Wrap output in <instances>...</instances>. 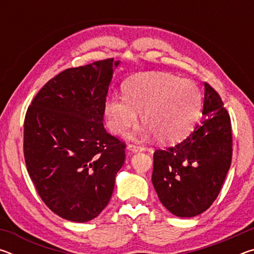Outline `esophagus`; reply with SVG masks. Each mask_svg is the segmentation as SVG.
Listing matches in <instances>:
<instances>
[{"label": "esophagus", "mask_w": 254, "mask_h": 254, "mask_svg": "<svg viewBox=\"0 0 254 254\" xmlns=\"http://www.w3.org/2000/svg\"><path fill=\"white\" fill-rule=\"evenodd\" d=\"M127 149L132 152H137V151H143L144 147H142V145H140V144H136V143H131L127 145Z\"/></svg>", "instance_id": "1"}]
</instances>
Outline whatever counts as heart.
<instances>
[{
	"instance_id": "heart-1",
	"label": "heart",
	"mask_w": 254,
	"mask_h": 254,
	"mask_svg": "<svg viewBox=\"0 0 254 254\" xmlns=\"http://www.w3.org/2000/svg\"><path fill=\"white\" fill-rule=\"evenodd\" d=\"M124 97L106 101L107 127L114 134L127 133L137 121V113L161 142H175L187 134L200 105L196 85L166 72L140 75L124 86Z\"/></svg>"
}]
</instances>
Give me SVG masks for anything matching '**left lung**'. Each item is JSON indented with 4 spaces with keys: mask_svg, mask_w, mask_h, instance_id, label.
Instances as JSON below:
<instances>
[{
    "mask_svg": "<svg viewBox=\"0 0 254 254\" xmlns=\"http://www.w3.org/2000/svg\"><path fill=\"white\" fill-rule=\"evenodd\" d=\"M204 86V117L195 130L183 142L153 153V187L162 205L178 217L209 208L232 161L230 115L218 93Z\"/></svg>",
    "mask_w": 254,
    "mask_h": 254,
    "instance_id": "obj_1",
    "label": "left lung"
}]
</instances>
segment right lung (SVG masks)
Listing matches in <instances>:
<instances>
[{"label": "right lung", "instance_id": "right-lung-1", "mask_svg": "<svg viewBox=\"0 0 254 254\" xmlns=\"http://www.w3.org/2000/svg\"><path fill=\"white\" fill-rule=\"evenodd\" d=\"M113 58L68 68L51 78L28 107L23 152L44 203L58 216L84 223L106 207L126 143L103 126Z\"/></svg>", "mask_w": 254, "mask_h": 254}]
</instances>
